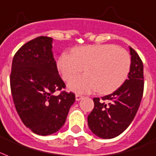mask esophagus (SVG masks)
<instances>
[{
	"mask_svg": "<svg viewBox=\"0 0 156 156\" xmlns=\"http://www.w3.org/2000/svg\"><path fill=\"white\" fill-rule=\"evenodd\" d=\"M75 97H76V101H80L81 99H82V98H83V96H82V95H79V94H76L75 95Z\"/></svg>",
	"mask_w": 156,
	"mask_h": 156,
	"instance_id": "1",
	"label": "esophagus"
}]
</instances>
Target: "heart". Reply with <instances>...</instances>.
<instances>
[{"label":"heart","mask_w":156,"mask_h":156,"mask_svg":"<svg viewBox=\"0 0 156 156\" xmlns=\"http://www.w3.org/2000/svg\"><path fill=\"white\" fill-rule=\"evenodd\" d=\"M131 67L130 55L112 44L89 45L76 47L72 55L62 53L57 68L65 81H69L85 68L86 73L69 83V88L86 93L97 90L108 94L115 91L128 77Z\"/></svg>","instance_id":"1"}]
</instances>
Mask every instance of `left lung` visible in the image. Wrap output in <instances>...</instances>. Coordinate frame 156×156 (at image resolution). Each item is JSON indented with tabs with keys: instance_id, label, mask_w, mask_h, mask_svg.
Wrapping results in <instances>:
<instances>
[{
	"instance_id": "left-lung-1",
	"label": "left lung",
	"mask_w": 156,
	"mask_h": 156,
	"mask_svg": "<svg viewBox=\"0 0 156 156\" xmlns=\"http://www.w3.org/2000/svg\"><path fill=\"white\" fill-rule=\"evenodd\" d=\"M131 67L128 79L113 93L93 98L94 108L87 123L95 135L111 139L123 133L133 122L144 91L143 63L130 47Z\"/></svg>"
}]
</instances>
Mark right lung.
Instances as JSON below:
<instances>
[{
	"label": "right lung",
	"instance_id": "right-lung-1",
	"mask_svg": "<svg viewBox=\"0 0 156 156\" xmlns=\"http://www.w3.org/2000/svg\"><path fill=\"white\" fill-rule=\"evenodd\" d=\"M51 42V37L41 36L21 46L9 77L18 115L27 128L41 136L61 128L75 101L74 93L63 91L66 86L58 73Z\"/></svg>",
	"mask_w": 156,
	"mask_h": 156
}]
</instances>
